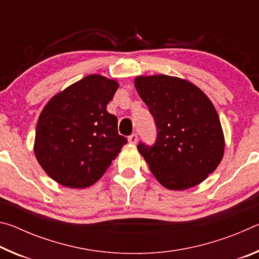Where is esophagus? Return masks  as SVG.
<instances>
[{"label":"esophagus","mask_w":259,"mask_h":259,"mask_svg":"<svg viewBox=\"0 0 259 259\" xmlns=\"http://www.w3.org/2000/svg\"><path fill=\"white\" fill-rule=\"evenodd\" d=\"M128 140H129L130 144H133V145H135V144H137V142H138V136H137V134H133L131 136H129Z\"/></svg>","instance_id":"esophagus-1"}]
</instances>
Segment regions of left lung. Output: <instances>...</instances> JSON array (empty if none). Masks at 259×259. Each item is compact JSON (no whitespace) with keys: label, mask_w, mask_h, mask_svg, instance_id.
<instances>
[{"label":"left lung","mask_w":259,"mask_h":259,"mask_svg":"<svg viewBox=\"0 0 259 259\" xmlns=\"http://www.w3.org/2000/svg\"><path fill=\"white\" fill-rule=\"evenodd\" d=\"M135 87L154 117V145L138 151L161 185L187 190L213 172L224 155L218 114L202 90L183 78L138 76Z\"/></svg>","instance_id":"obj_1"}]
</instances>
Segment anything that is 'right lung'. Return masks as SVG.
Here are the masks:
<instances>
[{
    "mask_svg": "<svg viewBox=\"0 0 259 259\" xmlns=\"http://www.w3.org/2000/svg\"><path fill=\"white\" fill-rule=\"evenodd\" d=\"M119 83L97 74L54 96L42 109L35 133L38 163L60 185L85 188L102 178L126 138L107 104Z\"/></svg>",
    "mask_w": 259,
    "mask_h": 259,
    "instance_id": "1",
    "label": "right lung"
}]
</instances>
